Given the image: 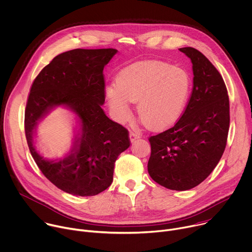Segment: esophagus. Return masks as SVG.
I'll use <instances>...</instances> for the list:
<instances>
[{
    "label": "esophagus",
    "mask_w": 252,
    "mask_h": 252,
    "mask_svg": "<svg viewBox=\"0 0 252 252\" xmlns=\"http://www.w3.org/2000/svg\"><path fill=\"white\" fill-rule=\"evenodd\" d=\"M129 137H130V140H131V142H133L134 140H136V139L140 138V134H138V133H136V132H130V134H129Z\"/></svg>",
    "instance_id": "34e87169"
}]
</instances>
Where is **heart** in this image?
I'll use <instances>...</instances> for the list:
<instances>
[{
	"label": "heart",
	"mask_w": 252,
	"mask_h": 252,
	"mask_svg": "<svg viewBox=\"0 0 252 252\" xmlns=\"http://www.w3.org/2000/svg\"><path fill=\"white\" fill-rule=\"evenodd\" d=\"M190 88L189 74L162 62H140L121 70L116 84L106 89V97L119 121L128 118L130 101L152 129H163L181 116Z\"/></svg>",
	"instance_id": "obj_1"
}]
</instances>
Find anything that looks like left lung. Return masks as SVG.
<instances>
[{
  "mask_svg": "<svg viewBox=\"0 0 252 252\" xmlns=\"http://www.w3.org/2000/svg\"><path fill=\"white\" fill-rule=\"evenodd\" d=\"M190 59L193 86L183 115L170 129L151 136L148 172L174 190L190 189L219 164L229 129V99L222 76L197 49L182 47Z\"/></svg>",
  "mask_w": 252,
  "mask_h": 252,
  "instance_id": "8db88e82",
  "label": "left lung"
}]
</instances>
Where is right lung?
<instances>
[{
  "instance_id": "obj_1",
  "label": "right lung",
  "mask_w": 252,
  "mask_h": 252,
  "mask_svg": "<svg viewBox=\"0 0 252 252\" xmlns=\"http://www.w3.org/2000/svg\"><path fill=\"white\" fill-rule=\"evenodd\" d=\"M114 48H76L57 56L33 80L25 111V132L31 154L44 177L62 190L79 196L95 195L113 181L114 164L130 146L128 130L110 120L105 101L104 66ZM57 105L70 108L81 120L69 157L59 162L40 158L33 146L37 121Z\"/></svg>"
}]
</instances>
